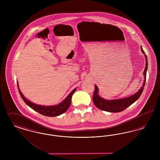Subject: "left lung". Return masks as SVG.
<instances>
[{
	"label": "left lung",
	"instance_id": "obj_1",
	"mask_svg": "<svg viewBox=\"0 0 160 160\" xmlns=\"http://www.w3.org/2000/svg\"><path fill=\"white\" fill-rule=\"evenodd\" d=\"M141 51L144 54L145 59H146V67L145 70L143 71V76H144V80L142 86L138 90V91L134 93V95L120 99H106L102 97H101L98 94L99 89L96 84H95V91L93 95V101L95 106L101 110L106 111L108 112H113V113H118L122 112L124 110L125 108L130 106L132 104L136 102L137 99L139 98L141 94L142 93L144 89V86L145 85V82L146 79V72L148 69V59L147 56L145 54V52L143 51L142 47H141Z\"/></svg>",
	"mask_w": 160,
	"mask_h": 160
}]
</instances>
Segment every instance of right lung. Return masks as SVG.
<instances>
[{"instance_id":"right-lung-1","label":"right lung","mask_w":160,"mask_h":160,"mask_svg":"<svg viewBox=\"0 0 160 160\" xmlns=\"http://www.w3.org/2000/svg\"><path fill=\"white\" fill-rule=\"evenodd\" d=\"M17 83L18 86V89L20 95L21 97L22 98V99H23V101H24V102L28 106L30 107L31 108L35 110L39 113L42 114L44 116H48V117H54V116H59L61 114H63V113H65L68 109L69 107L70 106L72 96L77 89V88L74 89H73L72 91L70 92V93L65 98V99H64L63 101H62L59 104L54 105V106H42V105L35 104V103L30 101L29 100H28L27 98H26L19 89L18 82H17Z\"/></svg>"}]
</instances>
